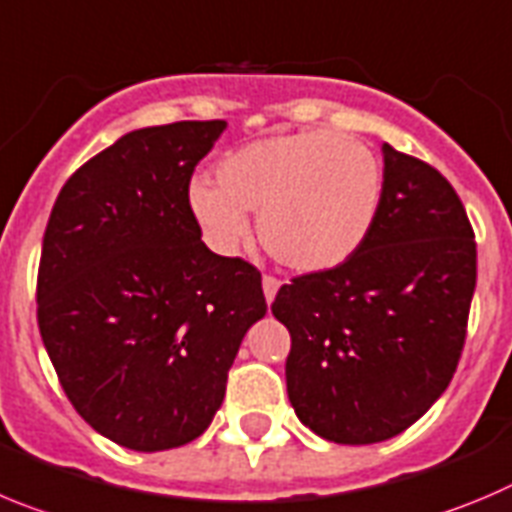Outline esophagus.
I'll list each match as a JSON object with an SVG mask.
<instances>
[{
  "instance_id": "esophagus-1",
  "label": "esophagus",
  "mask_w": 512,
  "mask_h": 512,
  "mask_svg": "<svg viewBox=\"0 0 512 512\" xmlns=\"http://www.w3.org/2000/svg\"><path fill=\"white\" fill-rule=\"evenodd\" d=\"M261 287H264V297H266V302H274V297H276V292H279V287H281V281L279 279H274V276H264V281H261Z\"/></svg>"
}]
</instances>
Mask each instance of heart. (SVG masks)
<instances>
[{
	"instance_id": "1",
	"label": "heart",
	"mask_w": 512,
	"mask_h": 512,
	"mask_svg": "<svg viewBox=\"0 0 512 512\" xmlns=\"http://www.w3.org/2000/svg\"><path fill=\"white\" fill-rule=\"evenodd\" d=\"M218 182L195 177L190 213L210 246L233 253L259 236L279 264L322 274L350 261L373 231L383 200V164L360 139L332 129L271 134L236 147L215 167Z\"/></svg>"
}]
</instances>
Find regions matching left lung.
<instances>
[{"instance_id":"obj_1","label":"left lung","mask_w":512,"mask_h":512,"mask_svg":"<svg viewBox=\"0 0 512 512\" xmlns=\"http://www.w3.org/2000/svg\"><path fill=\"white\" fill-rule=\"evenodd\" d=\"M477 281L472 225L431 164L383 144V200L353 259L284 284L271 312L292 335L287 393L335 444H375L447 391Z\"/></svg>"}]
</instances>
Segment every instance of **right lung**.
<instances>
[{
    "label": "right lung",
    "mask_w": 512,
    "mask_h": 512,
    "mask_svg": "<svg viewBox=\"0 0 512 512\" xmlns=\"http://www.w3.org/2000/svg\"><path fill=\"white\" fill-rule=\"evenodd\" d=\"M225 121L129 131L60 190L42 238L37 325L65 396L111 442L198 439L243 335L266 314L261 274L200 241L195 164Z\"/></svg>",
    "instance_id": "right-lung-1"
}]
</instances>
